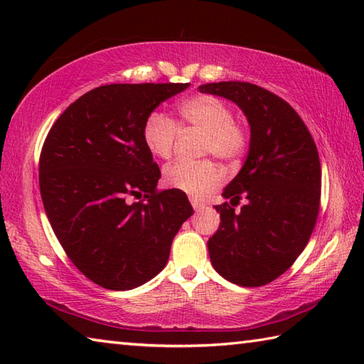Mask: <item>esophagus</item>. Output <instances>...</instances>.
<instances>
[{
	"mask_svg": "<svg viewBox=\"0 0 364 364\" xmlns=\"http://www.w3.org/2000/svg\"><path fill=\"white\" fill-rule=\"evenodd\" d=\"M191 204H193V208H194L196 212H199V210H202V208H205L204 202H200V200H197V199H191Z\"/></svg>",
	"mask_w": 364,
	"mask_h": 364,
	"instance_id": "34e87169",
	"label": "esophagus"
}]
</instances>
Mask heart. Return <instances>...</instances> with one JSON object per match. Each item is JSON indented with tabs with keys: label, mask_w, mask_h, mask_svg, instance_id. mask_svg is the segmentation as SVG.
<instances>
[{
	"label": "heart",
	"mask_w": 364,
	"mask_h": 364,
	"mask_svg": "<svg viewBox=\"0 0 364 364\" xmlns=\"http://www.w3.org/2000/svg\"><path fill=\"white\" fill-rule=\"evenodd\" d=\"M183 127H194L204 132V152L213 154L225 162H236L247 149V132L232 120V110L215 96L199 95L178 106ZM178 125L160 112H152L143 127V141L152 156L168 159L175 149ZM167 186L183 191L193 197H202L223 183V171L212 160L188 162L176 160L164 170Z\"/></svg>",
	"instance_id": "obj_1"
}]
</instances>
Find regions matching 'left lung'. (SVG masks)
<instances>
[{
  "label": "left lung",
  "instance_id": "obj_1",
  "mask_svg": "<svg viewBox=\"0 0 364 364\" xmlns=\"http://www.w3.org/2000/svg\"><path fill=\"white\" fill-rule=\"evenodd\" d=\"M232 101L247 117V159L215 205L220 228L207 247L213 268L232 284L264 286L291 268L308 244L321 199V164L300 115L279 96L245 82L199 86ZM248 199L241 213L233 205Z\"/></svg>",
  "mask_w": 364,
  "mask_h": 364
}]
</instances>
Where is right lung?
<instances>
[{
	"instance_id": "obj_1",
	"label": "right lung",
	"mask_w": 364,
	"mask_h": 364,
	"mask_svg": "<svg viewBox=\"0 0 364 364\" xmlns=\"http://www.w3.org/2000/svg\"><path fill=\"white\" fill-rule=\"evenodd\" d=\"M188 86H97L60 114L43 144L40 193L49 223L72 263L104 289L130 291L157 276L194 213L183 191L159 193L160 170L143 141L152 110Z\"/></svg>"
}]
</instances>
